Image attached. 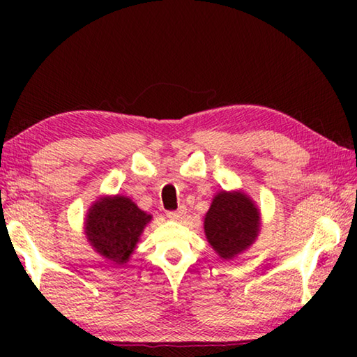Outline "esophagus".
<instances>
[{
  "instance_id": "esophagus-1",
  "label": "esophagus",
  "mask_w": 357,
  "mask_h": 357,
  "mask_svg": "<svg viewBox=\"0 0 357 357\" xmlns=\"http://www.w3.org/2000/svg\"><path fill=\"white\" fill-rule=\"evenodd\" d=\"M185 214V208H179L178 211H170V213H167V215H168V219H172V220H179V219H183V215Z\"/></svg>"
}]
</instances>
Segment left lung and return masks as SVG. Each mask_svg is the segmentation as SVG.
<instances>
[{"label": "left lung", "mask_w": 357, "mask_h": 357, "mask_svg": "<svg viewBox=\"0 0 357 357\" xmlns=\"http://www.w3.org/2000/svg\"><path fill=\"white\" fill-rule=\"evenodd\" d=\"M259 229V211L244 192H219L204 215L208 243L223 259H231L249 249Z\"/></svg>", "instance_id": "obj_1"}]
</instances>
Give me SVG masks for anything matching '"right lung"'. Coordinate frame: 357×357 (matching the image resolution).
I'll list each match as a JSON object with an SVG mask.
<instances>
[{
    "mask_svg": "<svg viewBox=\"0 0 357 357\" xmlns=\"http://www.w3.org/2000/svg\"><path fill=\"white\" fill-rule=\"evenodd\" d=\"M151 219L153 217L128 197H102L88 209L84 234L100 257L124 264L129 261Z\"/></svg>",
    "mask_w": 357,
    "mask_h": 357,
    "instance_id": "right-lung-1",
    "label": "right lung"
}]
</instances>
